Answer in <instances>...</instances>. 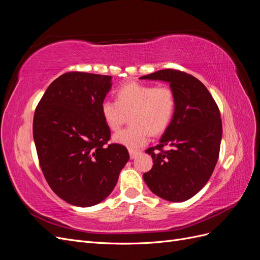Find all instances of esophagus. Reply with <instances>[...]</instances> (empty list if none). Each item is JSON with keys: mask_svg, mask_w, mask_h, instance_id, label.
Here are the masks:
<instances>
[{"mask_svg": "<svg viewBox=\"0 0 260 260\" xmlns=\"http://www.w3.org/2000/svg\"><path fill=\"white\" fill-rule=\"evenodd\" d=\"M129 154H130V158L135 159L136 157L140 154V151H133V149H129Z\"/></svg>", "mask_w": 260, "mask_h": 260, "instance_id": "1", "label": "esophagus"}]
</instances>
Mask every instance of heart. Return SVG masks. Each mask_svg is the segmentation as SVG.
Instances as JSON below:
<instances>
[{"label":"heart","instance_id":"b5f03b06","mask_svg":"<svg viewBox=\"0 0 260 260\" xmlns=\"http://www.w3.org/2000/svg\"><path fill=\"white\" fill-rule=\"evenodd\" d=\"M176 109V95L168 86L129 82L117 90V101L101 104L102 117L107 127L116 131L129 117L130 127L113 136V141L129 149L145 145L151 132L158 135L168 127Z\"/></svg>","mask_w":260,"mask_h":260}]
</instances>
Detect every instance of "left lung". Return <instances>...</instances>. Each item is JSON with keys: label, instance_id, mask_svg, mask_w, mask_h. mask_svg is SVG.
I'll return each instance as SVG.
<instances>
[{"label": "left lung", "instance_id": "8db88e82", "mask_svg": "<svg viewBox=\"0 0 260 260\" xmlns=\"http://www.w3.org/2000/svg\"><path fill=\"white\" fill-rule=\"evenodd\" d=\"M140 79L166 81L176 95L171 122L159 143L145 151L154 165L143 179L164 200L187 201L205 186L217 164L222 137L219 108L205 85L180 70L162 69Z\"/></svg>", "mask_w": 260, "mask_h": 260}]
</instances>
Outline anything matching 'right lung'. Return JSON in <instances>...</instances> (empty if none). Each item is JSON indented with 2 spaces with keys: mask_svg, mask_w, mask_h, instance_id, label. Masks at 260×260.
Instances as JSON below:
<instances>
[{
  "mask_svg": "<svg viewBox=\"0 0 260 260\" xmlns=\"http://www.w3.org/2000/svg\"><path fill=\"white\" fill-rule=\"evenodd\" d=\"M111 88V76L66 73L49 85L36 108L40 167L54 193L74 206L104 201L129 160L125 146L107 145L111 130L101 104Z\"/></svg>",
  "mask_w": 260,
  "mask_h": 260,
  "instance_id": "right-lung-1",
  "label": "right lung"
}]
</instances>
